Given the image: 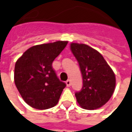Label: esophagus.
Segmentation results:
<instances>
[{"label": "esophagus", "mask_w": 132, "mask_h": 132, "mask_svg": "<svg viewBox=\"0 0 132 132\" xmlns=\"http://www.w3.org/2000/svg\"><path fill=\"white\" fill-rule=\"evenodd\" d=\"M66 84L67 87H70V86H71V81H70V79H68V80L66 81Z\"/></svg>", "instance_id": "obj_1"}]
</instances>
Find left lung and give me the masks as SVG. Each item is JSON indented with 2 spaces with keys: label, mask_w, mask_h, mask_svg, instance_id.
Returning a JSON list of instances; mask_svg holds the SVG:
<instances>
[{
  "label": "left lung",
  "mask_w": 132,
  "mask_h": 132,
  "mask_svg": "<svg viewBox=\"0 0 132 132\" xmlns=\"http://www.w3.org/2000/svg\"><path fill=\"white\" fill-rule=\"evenodd\" d=\"M71 50L79 63L83 79L82 88L75 93L77 103L87 110L102 107L115 89L113 70L98 51L87 45L71 43Z\"/></svg>",
  "instance_id": "left-lung-1"
}]
</instances>
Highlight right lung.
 Returning a JSON list of instances; mask_svg holds the SVG:
<instances>
[{"instance_id": "right-lung-1", "label": "right lung", "mask_w": 132, "mask_h": 132, "mask_svg": "<svg viewBox=\"0 0 132 132\" xmlns=\"http://www.w3.org/2000/svg\"><path fill=\"white\" fill-rule=\"evenodd\" d=\"M67 43L57 41L35 45L17 60L14 82L22 98L31 107L45 110L58 103L66 85L59 80L52 63Z\"/></svg>"}]
</instances>
